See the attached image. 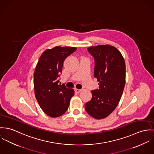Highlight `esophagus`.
Listing matches in <instances>:
<instances>
[{"mask_svg":"<svg viewBox=\"0 0 154 154\" xmlns=\"http://www.w3.org/2000/svg\"><path fill=\"white\" fill-rule=\"evenodd\" d=\"M81 91H82V90H80V89H77V88H75V92L76 93H79Z\"/></svg>","mask_w":154,"mask_h":154,"instance_id":"34e87169","label":"esophagus"}]
</instances>
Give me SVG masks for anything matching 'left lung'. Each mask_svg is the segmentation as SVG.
Masks as SVG:
<instances>
[{"instance_id":"1","label":"left lung","mask_w":154,"mask_h":154,"mask_svg":"<svg viewBox=\"0 0 154 154\" xmlns=\"http://www.w3.org/2000/svg\"><path fill=\"white\" fill-rule=\"evenodd\" d=\"M94 57V76L99 88L92 90L91 99L85 104L87 113L96 119L108 116L117 107L126 82V66L120 52L115 47L101 45L90 47Z\"/></svg>"}]
</instances>
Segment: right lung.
<instances>
[{"mask_svg": "<svg viewBox=\"0 0 154 154\" xmlns=\"http://www.w3.org/2000/svg\"><path fill=\"white\" fill-rule=\"evenodd\" d=\"M77 50L60 46L47 49L39 58L34 73L35 96L44 112L51 118L63 115L67 110L74 94L72 88L59 85L65 59Z\"/></svg>", "mask_w": 154, "mask_h": 154, "instance_id": "right-lung-1", "label": "right lung"}]
</instances>
